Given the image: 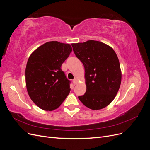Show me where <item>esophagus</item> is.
I'll list each match as a JSON object with an SVG mask.
<instances>
[{
    "instance_id": "34e87169",
    "label": "esophagus",
    "mask_w": 150,
    "mask_h": 150,
    "mask_svg": "<svg viewBox=\"0 0 150 150\" xmlns=\"http://www.w3.org/2000/svg\"><path fill=\"white\" fill-rule=\"evenodd\" d=\"M72 83H73L74 85H76L77 83H78V80H77V79H73V81H72Z\"/></svg>"
}]
</instances>
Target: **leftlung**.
<instances>
[{
  "mask_svg": "<svg viewBox=\"0 0 150 150\" xmlns=\"http://www.w3.org/2000/svg\"><path fill=\"white\" fill-rule=\"evenodd\" d=\"M71 45L85 69L86 91L79 99L93 110L106 107L115 99L121 82L116 52L110 46L93 40Z\"/></svg>",
  "mask_w": 150,
  "mask_h": 150,
  "instance_id": "1",
  "label": "left lung"
}]
</instances>
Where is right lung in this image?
Segmentation results:
<instances>
[{"label": "right lung", "mask_w": 150, "mask_h": 150, "mask_svg": "<svg viewBox=\"0 0 150 150\" xmlns=\"http://www.w3.org/2000/svg\"><path fill=\"white\" fill-rule=\"evenodd\" d=\"M72 47L69 44L50 41L31 54L25 68V83L29 97L46 111L59 107L69 94L71 81L61 69Z\"/></svg>", "instance_id": "obj_1"}]
</instances>
